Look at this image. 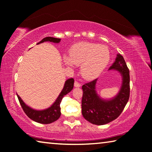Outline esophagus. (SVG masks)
Returning <instances> with one entry per match:
<instances>
[{
  "label": "esophagus",
  "mask_w": 152,
  "mask_h": 152,
  "mask_svg": "<svg viewBox=\"0 0 152 152\" xmlns=\"http://www.w3.org/2000/svg\"><path fill=\"white\" fill-rule=\"evenodd\" d=\"M75 87H80L81 86V84L80 83H79L78 82H77V81H75Z\"/></svg>",
  "instance_id": "1"
}]
</instances>
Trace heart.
I'll use <instances>...</instances> for the list:
<instances>
[{
  "mask_svg": "<svg viewBox=\"0 0 152 152\" xmlns=\"http://www.w3.org/2000/svg\"><path fill=\"white\" fill-rule=\"evenodd\" d=\"M110 59L109 50L104 45L94 43H77L70 50L68 57L64 61L66 66H81V74L84 78L92 80L104 70Z\"/></svg>",
  "mask_w": 152,
  "mask_h": 152,
  "instance_id": "b5f03b06",
  "label": "heart"
}]
</instances>
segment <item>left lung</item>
<instances>
[{
  "mask_svg": "<svg viewBox=\"0 0 152 152\" xmlns=\"http://www.w3.org/2000/svg\"><path fill=\"white\" fill-rule=\"evenodd\" d=\"M109 70H117L122 77L119 93L113 98L104 99L97 95L95 90L97 79L82 86V115L87 121L97 125H103L115 120L121 114L129 98V70L121 55L118 54L115 62Z\"/></svg>",
  "mask_w": 152,
  "mask_h": 152,
  "instance_id": "left-lung-1",
  "label": "left lung"
}]
</instances>
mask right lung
I'll return each instance as SVG.
<instances>
[{
	"label": "right lung",
	"instance_id": "add662e5",
	"mask_svg": "<svg viewBox=\"0 0 152 152\" xmlns=\"http://www.w3.org/2000/svg\"><path fill=\"white\" fill-rule=\"evenodd\" d=\"M61 39L54 38V37H48L45 38L43 39L40 42H39L37 44L39 43H43L45 41H50V42H53L55 43H58L60 42ZM74 86V79L70 78L68 79L66 81L65 84L63 89H62L61 92L58 97L56 99V101L52 104L49 108L46 109L41 110V111H38V110L33 109L28 105H26L24 103V102L22 100L21 98L17 95L18 99L19 100V102L23 110L25 113L30 118L31 120H34V122H39L41 124H50L52 122L56 121L58 120L61 115V107H60V104L61 102L64 97V95L68 94V93L70 92L72 90Z\"/></svg>",
	"mask_w": 152,
	"mask_h": 152
}]
</instances>
